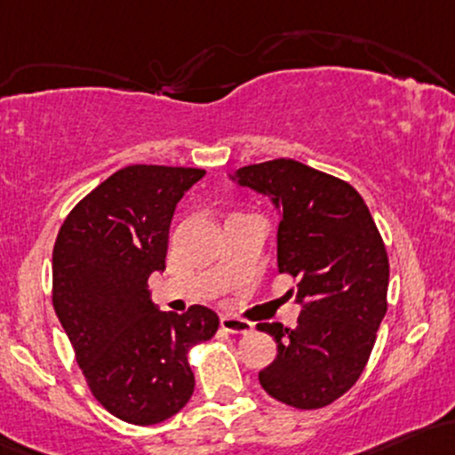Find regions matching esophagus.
Segmentation results:
<instances>
[{
    "mask_svg": "<svg viewBox=\"0 0 455 455\" xmlns=\"http://www.w3.org/2000/svg\"><path fill=\"white\" fill-rule=\"evenodd\" d=\"M220 326H222V331L233 332V334H248V332H252V323L251 322H246V319L233 317V315L220 317Z\"/></svg>",
    "mask_w": 455,
    "mask_h": 455,
    "instance_id": "34e87169",
    "label": "esophagus"
}]
</instances>
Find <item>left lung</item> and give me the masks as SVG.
Instances as JSON below:
<instances>
[{"label":"left lung","instance_id":"obj_1","mask_svg":"<svg viewBox=\"0 0 455 455\" xmlns=\"http://www.w3.org/2000/svg\"><path fill=\"white\" fill-rule=\"evenodd\" d=\"M237 181L281 209L278 272L304 304L296 328L257 323L278 354L259 371L267 395L315 411L356 384L387 313L388 257L365 201L347 181L296 159L237 171Z\"/></svg>","mask_w":455,"mask_h":455}]
</instances>
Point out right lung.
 <instances>
[{
  "instance_id": "obj_1",
  "label": "right lung",
  "mask_w": 455,
  "mask_h": 455,
  "mask_svg": "<svg viewBox=\"0 0 455 455\" xmlns=\"http://www.w3.org/2000/svg\"><path fill=\"white\" fill-rule=\"evenodd\" d=\"M203 168H121L60 227L52 300L94 399L133 426L177 414L194 393L188 352L220 326L212 308L159 313L148 276L166 267L174 207Z\"/></svg>"
}]
</instances>
